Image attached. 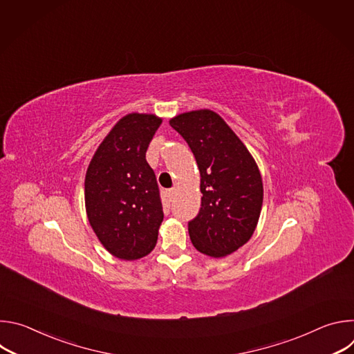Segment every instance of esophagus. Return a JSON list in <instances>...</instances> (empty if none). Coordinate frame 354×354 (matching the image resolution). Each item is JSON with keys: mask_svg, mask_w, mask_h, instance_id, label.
I'll list each match as a JSON object with an SVG mask.
<instances>
[{"mask_svg": "<svg viewBox=\"0 0 354 354\" xmlns=\"http://www.w3.org/2000/svg\"><path fill=\"white\" fill-rule=\"evenodd\" d=\"M167 196H168V200L169 201H174V198L176 197V189H171L167 192Z\"/></svg>", "mask_w": 354, "mask_h": 354, "instance_id": "34e87169", "label": "esophagus"}]
</instances>
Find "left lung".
<instances>
[{
	"label": "left lung",
	"mask_w": 354,
	"mask_h": 354,
	"mask_svg": "<svg viewBox=\"0 0 354 354\" xmlns=\"http://www.w3.org/2000/svg\"><path fill=\"white\" fill-rule=\"evenodd\" d=\"M169 124L186 140L200 172L201 207L189 223L193 246L210 258H225L255 232L263 182L246 145L210 109L176 115Z\"/></svg>",
	"instance_id": "obj_1"
}]
</instances>
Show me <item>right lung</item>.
Returning a JSON list of instances; mask_svg holds the SVG:
<instances>
[{
	"label": "right lung",
	"mask_w": 354,
	"mask_h": 354,
	"mask_svg": "<svg viewBox=\"0 0 354 354\" xmlns=\"http://www.w3.org/2000/svg\"><path fill=\"white\" fill-rule=\"evenodd\" d=\"M161 123L154 113L123 116L96 148L85 174L89 225L109 254L122 261L141 259L157 245L164 213L145 153Z\"/></svg>",
	"instance_id": "1"
}]
</instances>
